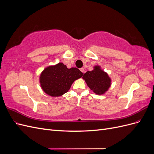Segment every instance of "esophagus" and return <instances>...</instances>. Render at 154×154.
Wrapping results in <instances>:
<instances>
[{
  "mask_svg": "<svg viewBox=\"0 0 154 154\" xmlns=\"http://www.w3.org/2000/svg\"><path fill=\"white\" fill-rule=\"evenodd\" d=\"M80 71H81V72H82L83 73H84V69H83V68H81V69H80Z\"/></svg>",
  "mask_w": 154,
  "mask_h": 154,
  "instance_id": "esophagus-1",
  "label": "esophagus"
}]
</instances>
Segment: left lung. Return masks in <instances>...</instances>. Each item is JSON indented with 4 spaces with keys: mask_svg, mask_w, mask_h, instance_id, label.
I'll list each match as a JSON object with an SVG mask.
<instances>
[{
    "mask_svg": "<svg viewBox=\"0 0 154 154\" xmlns=\"http://www.w3.org/2000/svg\"><path fill=\"white\" fill-rule=\"evenodd\" d=\"M94 70L87 71L83 74L87 85L96 94H103L108 91L111 80L106 72L102 71L100 66H95Z\"/></svg>",
    "mask_w": 154,
    "mask_h": 154,
    "instance_id": "1",
    "label": "left lung"
}]
</instances>
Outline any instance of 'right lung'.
<instances>
[{"label":"right lung","instance_id":"right-lung-1","mask_svg":"<svg viewBox=\"0 0 154 154\" xmlns=\"http://www.w3.org/2000/svg\"><path fill=\"white\" fill-rule=\"evenodd\" d=\"M83 73L76 67L68 69L63 63L49 66L42 72L40 82L46 94L53 97L66 93L74 80L81 78Z\"/></svg>","mask_w":154,"mask_h":154}]
</instances>
